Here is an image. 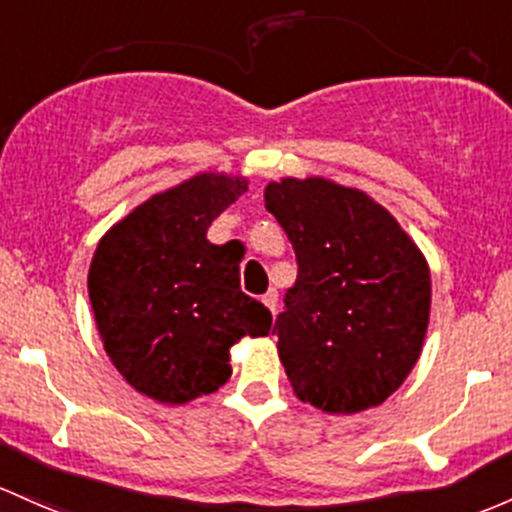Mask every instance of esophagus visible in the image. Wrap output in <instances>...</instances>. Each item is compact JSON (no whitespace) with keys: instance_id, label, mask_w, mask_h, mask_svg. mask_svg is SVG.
Listing matches in <instances>:
<instances>
[{"instance_id":"1","label":"esophagus","mask_w":512,"mask_h":512,"mask_svg":"<svg viewBox=\"0 0 512 512\" xmlns=\"http://www.w3.org/2000/svg\"><path fill=\"white\" fill-rule=\"evenodd\" d=\"M262 301H265V306H267V309L272 311V316L277 314V292H274V289H270V292H267L265 297H262Z\"/></svg>"}]
</instances>
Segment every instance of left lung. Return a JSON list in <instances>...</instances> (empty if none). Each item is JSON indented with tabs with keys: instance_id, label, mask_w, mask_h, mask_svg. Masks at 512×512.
<instances>
[{
	"instance_id": "obj_1",
	"label": "left lung",
	"mask_w": 512,
	"mask_h": 512,
	"mask_svg": "<svg viewBox=\"0 0 512 512\" xmlns=\"http://www.w3.org/2000/svg\"><path fill=\"white\" fill-rule=\"evenodd\" d=\"M265 206L297 255L277 316V351L294 395L331 414L383 405L422 353L432 279L419 247L368 193L282 179Z\"/></svg>"
}]
</instances>
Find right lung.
<instances>
[{
	"instance_id": "obj_1",
	"label": "right lung",
	"mask_w": 512,
	"mask_h": 512,
	"mask_svg": "<svg viewBox=\"0 0 512 512\" xmlns=\"http://www.w3.org/2000/svg\"><path fill=\"white\" fill-rule=\"evenodd\" d=\"M245 191L242 176L196 174L112 225L90 262L105 353L134 390L164 405L228 383L230 348L272 328L270 309L240 289L242 252L206 238Z\"/></svg>"
}]
</instances>
